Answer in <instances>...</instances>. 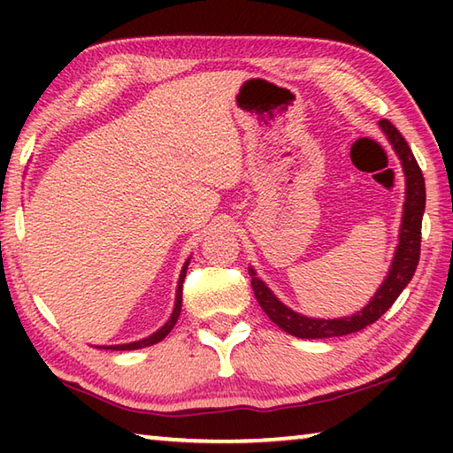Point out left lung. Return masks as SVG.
<instances>
[{
  "mask_svg": "<svg viewBox=\"0 0 453 453\" xmlns=\"http://www.w3.org/2000/svg\"><path fill=\"white\" fill-rule=\"evenodd\" d=\"M380 126L383 129V134L388 135L389 143L394 145L395 153L402 159L405 173V203L400 229V243H397L392 270H389L386 281L381 283L378 294L372 297V302L351 318L311 319L286 308V305L267 289L265 283L256 278V272L250 270L251 288H254L256 300L267 313V318H270L275 326H280L283 332L302 337V340H321V337L346 335L359 332V329H364L365 326H372L373 321H378L383 313L392 308L397 296L402 294L403 288L411 281L413 273H416L421 245V218H424L426 210L424 173H421L408 142L403 140L395 126H392V121L381 119Z\"/></svg>",
  "mask_w": 453,
  "mask_h": 453,
  "instance_id": "1",
  "label": "left lung"
}]
</instances>
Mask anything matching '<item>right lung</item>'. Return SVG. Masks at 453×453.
Here are the masks:
<instances>
[{"mask_svg":"<svg viewBox=\"0 0 453 453\" xmlns=\"http://www.w3.org/2000/svg\"><path fill=\"white\" fill-rule=\"evenodd\" d=\"M189 262V259H188ZM188 262H186V265H183V270H181V275H180V283H178V294H175V308H173V313H172V318L167 319V324L162 327V329H157L156 334L153 335H150V337H145V340H140V342H134V343H124V346H110L107 349H140V348H148V346H153V343H157V342H162L164 337L172 332L173 329V326H175V321H178V318H180V311H181V294H183V278H186V270H188Z\"/></svg>","mask_w":453,"mask_h":453,"instance_id":"obj_1","label":"right lung"}]
</instances>
